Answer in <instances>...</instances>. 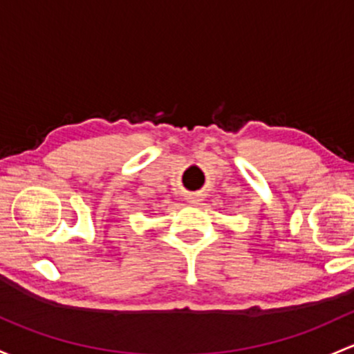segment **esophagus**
Returning <instances> with one entry per match:
<instances>
[{"mask_svg":"<svg viewBox=\"0 0 354 354\" xmlns=\"http://www.w3.org/2000/svg\"><path fill=\"white\" fill-rule=\"evenodd\" d=\"M187 202L192 203V205H198L200 196L196 193H189V195H187Z\"/></svg>","mask_w":354,"mask_h":354,"instance_id":"1","label":"esophagus"}]
</instances>
